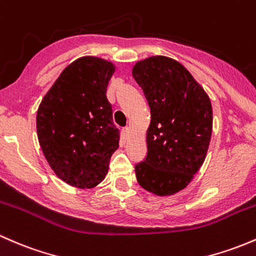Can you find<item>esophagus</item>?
Returning <instances> with one entry per match:
<instances>
[{
	"instance_id": "1",
	"label": "esophagus",
	"mask_w": 256,
	"mask_h": 256,
	"mask_svg": "<svg viewBox=\"0 0 256 256\" xmlns=\"http://www.w3.org/2000/svg\"><path fill=\"white\" fill-rule=\"evenodd\" d=\"M122 133H123V136H124V138L128 139L129 136H130V128L124 127V128L122 129Z\"/></svg>"
}]
</instances>
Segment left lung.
Here are the masks:
<instances>
[{"label":"left lung","instance_id":"obj_1","mask_svg":"<svg viewBox=\"0 0 256 256\" xmlns=\"http://www.w3.org/2000/svg\"><path fill=\"white\" fill-rule=\"evenodd\" d=\"M133 76L150 106L148 154L136 164V180L156 195L188 186L208 152L212 132L208 96L174 60L155 56L134 66Z\"/></svg>","mask_w":256,"mask_h":256}]
</instances>
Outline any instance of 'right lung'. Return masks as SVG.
Masks as SVG:
<instances>
[{
    "instance_id": "right-lung-1",
    "label": "right lung",
    "mask_w": 256,
    "mask_h": 256,
    "mask_svg": "<svg viewBox=\"0 0 256 256\" xmlns=\"http://www.w3.org/2000/svg\"><path fill=\"white\" fill-rule=\"evenodd\" d=\"M114 72L111 62L82 57L63 70L38 110L41 150L70 186L92 188L102 182L120 146V129L106 96Z\"/></svg>"
}]
</instances>
